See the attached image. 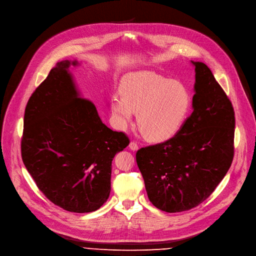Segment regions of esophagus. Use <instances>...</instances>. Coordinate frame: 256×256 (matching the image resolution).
Listing matches in <instances>:
<instances>
[{
	"label": "esophagus",
	"instance_id": "34e87169",
	"mask_svg": "<svg viewBox=\"0 0 256 256\" xmlns=\"http://www.w3.org/2000/svg\"><path fill=\"white\" fill-rule=\"evenodd\" d=\"M128 148L132 150V151H138V146L136 142H130V145H128Z\"/></svg>",
	"mask_w": 256,
	"mask_h": 256
}]
</instances>
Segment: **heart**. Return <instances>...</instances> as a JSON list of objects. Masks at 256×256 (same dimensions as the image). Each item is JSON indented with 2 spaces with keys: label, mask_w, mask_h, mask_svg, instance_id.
Listing matches in <instances>:
<instances>
[{
  "label": "heart",
  "mask_w": 256,
  "mask_h": 256,
  "mask_svg": "<svg viewBox=\"0 0 256 256\" xmlns=\"http://www.w3.org/2000/svg\"><path fill=\"white\" fill-rule=\"evenodd\" d=\"M120 95L110 100L115 126L120 130L132 122L136 114L138 126L146 140L164 143L184 126L192 108V95L182 82L151 72L126 74L120 82Z\"/></svg>",
  "instance_id": "b5f03b06"
}]
</instances>
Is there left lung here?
<instances>
[{"instance_id": "8db88e82", "label": "left lung", "mask_w": 256, "mask_h": 256, "mask_svg": "<svg viewBox=\"0 0 256 256\" xmlns=\"http://www.w3.org/2000/svg\"><path fill=\"white\" fill-rule=\"evenodd\" d=\"M191 63L193 112L170 141L136 155L150 202L170 214L189 210L210 196L234 157L233 106L207 65Z\"/></svg>"}]
</instances>
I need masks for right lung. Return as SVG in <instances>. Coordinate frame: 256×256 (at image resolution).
I'll return each mask as SVG.
<instances>
[{
	"mask_svg": "<svg viewBox=\"0 0 256 256\" xmlns=\"http://www.w3.org/2000/svg\"><path fill=\"white\" fill-rule=\"evenodd\" d=\"M51 69L28 100L21 142L23 164L38 188L67 212L99 209L111 191V164L130 143L103 124L90 101L82 98L70 66Z\"/></svg>",
	"mask_w": 256,
	"mask_h": 256,
	"instance_id": "obj_1",
	"label": "right lung"
}]
</instances>
